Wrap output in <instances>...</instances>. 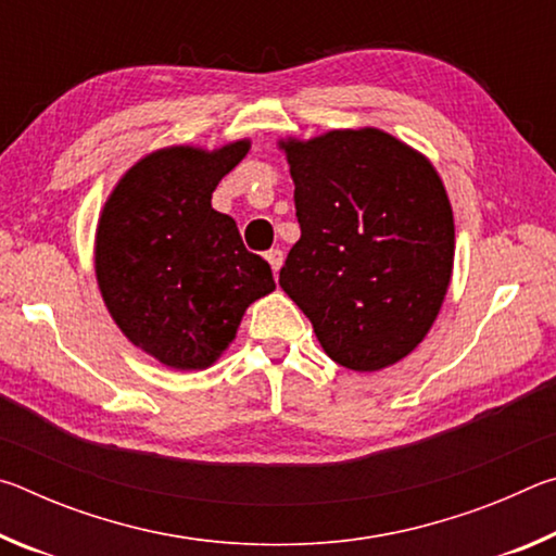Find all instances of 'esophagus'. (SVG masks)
<instances>
[{"instance_id": "obj_1", "label": "esophagus", "mask_w": 556, "mask_h": 556, "mask_svg": "<svg viewBox=\"0 0 556 556\" xmlns=\"http://www.w3.org/2000/svg\"><path fill=\"white\" fill-rule=\"evenodd\" d=\"M265 257H267V262H269L271 271H275V275H279V269H281V262H285V252H281L279 248H271Z\"/></svg>"}]
</instances>
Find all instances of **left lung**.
I'll use <instances>...</instances> for the list:
<instances>
[{"label": "left lung", "mask_w": 556, "mask_h": 556, "mask_svg": "<svg viewBox=\"0 0 556 556\" xmlns=\"http://www.w3.org/2000/svg\"><path fill=\"white\" fill-rule=\"evenodd\" d=\"M301 238L279 287L348 370L402 361L429 333L454 269V213L437 168L388 131L279 142Z\"/></svg>", "instance_id": "obj_1"}]
</instances>
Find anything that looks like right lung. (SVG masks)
<instances>
[{
  "mask_svg": "<svg viewBox=\"0 0 556 556\" xmlns=\"http://www.w3.org/2000/svg\"><path fill=\"white\" fill-rule=\"evenodd\" d=\"M248 149V139L213 152L159 149L119 178L102 208L96 275L108 312L131 343L174 370L213 365L244 308L275 291L271 267L211 205Z\"/></svg>",
  "mask_w": 556,
  "mask_h": 556,
  "instance_id": "obj_1",
  "label": "right lung"
}]
</instances>
